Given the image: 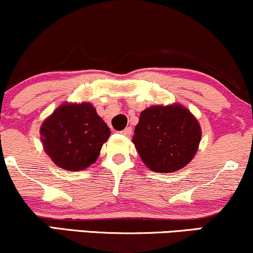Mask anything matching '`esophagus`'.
<instances>
[{
    "mask_svg": "<svg viewBox=\"0 0 253 253\" xmlns=\"http://www.w3.org/2000/svg\"><path fill=\"white\" fill-rule=\"evenodd\" d=\"M131 132H132V129L130 126H127L124 130H122L121 134H123V135H126V136H130V135H131Z\"/></svg>",
    "mask_w": 253,
    "mask_h": 253,
    "instance_id": "esophagus-1",
    "label": "esophagus"
}]
</instances>
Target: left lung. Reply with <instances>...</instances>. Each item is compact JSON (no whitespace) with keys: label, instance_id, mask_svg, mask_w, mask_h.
<instances>
[{"label":"left lung","instance_id":"obj_1","mask_svg":"<svg viewBox=\"0 0 253 253\" xmlns=\"http://www.w3.org/2000/svg\"><path fill=\"white\" fill-rule=\"evenodd\" d=\"M134 132L132 142L143 163L160 173L186 166L201 141L197 119L181 105L146 109L141 112Z\"/></svg>","mask_w":253,"mask_h":253}]
</instances>
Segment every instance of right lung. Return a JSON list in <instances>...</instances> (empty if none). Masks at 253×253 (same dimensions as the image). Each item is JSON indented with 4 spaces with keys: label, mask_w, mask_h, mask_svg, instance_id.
I'll use <instances>...</instances> for the list:
<instances>
[{
    "label": "right lung",
    "mask_w": 253,
    "mask_h": 253,
    "mask_svg": "<svg viewBox=\"0 0 253 253\" xmlns=\"http://www.w3.org/2000/svg\"><path fill=\"white\" fill-rule=\"evenodd\" d=\"M41 135L53 163L80 171L96 160L110 129L90 104H64L42 123Z\"/></svg>",
    "instance_id": "right-lung-1"
}]
</instances>
